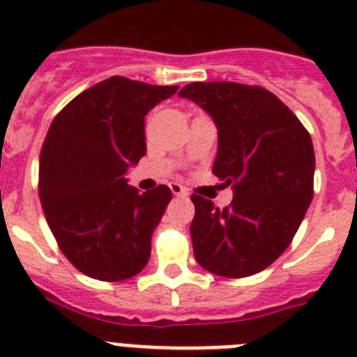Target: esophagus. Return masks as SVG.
Returning a JSON list of instances; mask_svg holds the SVG:
<instances>
[{
  "mask_svg": "<svg viewBox=\"0 0 357 357\" xmlns=\"http://www.w3.org/2000/svg\"><path fill=\"white\" fill-rule=\"evenodd\" d=\"M169 189H172V193L175 195V197H188V189H185L184 185L176 184V182H172V184H169Z\"/></svg>",
  "mask_w": 357,
  "mask_h": 357,
  "instance_id": "obj_1",
  "label": "esophagus"
}]
</instances>
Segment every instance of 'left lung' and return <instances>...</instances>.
Returning <instances> with one entry per match:
<instances>
[{"instance_id":"1","label":"left lung","mask_w":357,"mask_h":357,"mask_svg":"<svg viewBox=\"0 0 357 357\" xmlns=\"http://www.w3.org/2000/svg\"><path fill=\"white\" fill-rule=\"evenodd\" d=\"M213 118L218 153L213 173L234 198L216 209L193 195V252L220 277L263 272L289 247L313 200V141L298 118L263 87L193 82L181 91Z\"/></svg>"}]
</instances>
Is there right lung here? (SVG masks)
I'll list each match as a JSON object with an SVG mask.
<instances>
[{"instance_id":"right-lung-1","label":"right lung","mask_w":357,"mask_h":357,"mask_svg":"<svg viewBox=\"0 0 357 357\" xmlns=\"http://www.w3.org/2000/svg\"><path fill=\"white\" fill-rule=\"evenodd\" d=\"M176 89L110 77L53 119L40 150V206L61 250L85 275L125 280L150 259L172 191L141 193L127 173L146 153L144 116Z\"/></svg>"}]
</instances>
